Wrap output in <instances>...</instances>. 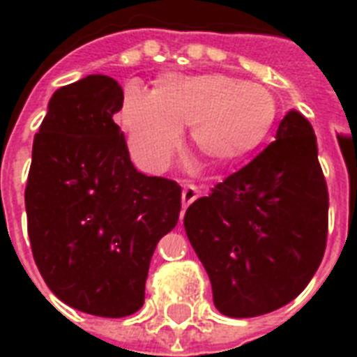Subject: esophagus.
<instances>
[{
    "mask_svg": "<svg viewBox=\"0 0 357 357\" xmlns=\"http://www.w3.org/2000/svg\"><path fill=\"white\" fill-rule=\"evenodd\" d=\"M200 196V190L198 187L192 183H187L183 185V192H181V202H183V207H189L192 202L196 200Z\"/></svg>",
    "mask_w": 357,
    "mask_h": 357,
    "instance_id": "esophagus-1",
    "label": "esophagus"
}]
</instances>
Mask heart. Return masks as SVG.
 <instances>
[{
  "label": "heart",
  "mask_w": 357,
  "mask_h": 357,
  "mask_svg": "<svg viewBox=\"0 0 357 357\" xmlns=\"http://www.w3.org/2000/svg\"><path fill=\"white\" fill-rule=\"evenodd\" d=\"M276 100L259 85L234 75H165L150 96L128 91L120 123L139 165L161 170L189 128L190 150L211 167L243 161L259 148L276 122Z\"/></svg>",
  "instance_id": "heart-1"
}]
</instances>
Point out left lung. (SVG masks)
Masks as SVG:
<instances>
[{"label":"left lung","mask_w":357,"mask_h":357,"mask_svg":"<svg viewBox=\"0 0 357 357\" xmlns=\"http://www.w3.org/2000/svg\"><path fill=\"white\" fill-rule=\"evenodd\" d=\"M183 226L222 315L259 317L296 298L328 235V187L311 123L289 111L276 140L190 204Z\"/></svg>","instance_id":"8db88e82"}]
</instances>
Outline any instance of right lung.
<instances>
[{
	"mask_svg": "<svg viewBox=\"0 0 357 357\" xmlns=\"http://www.w3.org/2000/svg\"><path fill=\"white\" fill-rule=\"evenodd\" d=\"M122 102V86L102 74L55 91L25 187L31 250L46 285L74 310L109 319L142 307L153 250L181 211V187L129 159L113 120Z\"/></svg>",
	"mask_w": 357,
	"mask_h": 357,
	"instance_id": "1",
	"label": "right lung"
}]
</instances>
